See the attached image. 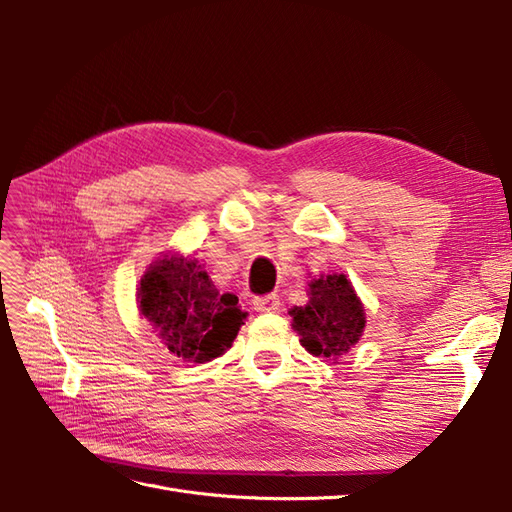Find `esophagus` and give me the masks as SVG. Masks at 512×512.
<instances>
[{
  "instance_id": "obj_1",
  "label": "esophagus",
  "mask_w": 512,
  "mask_h": 512,
  "mask_svg": "<svg viewBox=\"0 0 512 512\" xmlns=\"http://www.w3.org/2000/svg\"><path fill=\"white\" fill-rule=\"evenodd\" d=\"M256 312H277L280 309V297H275V294H267V297H256L252 301Z\"/></svg>"
}]
</instances>
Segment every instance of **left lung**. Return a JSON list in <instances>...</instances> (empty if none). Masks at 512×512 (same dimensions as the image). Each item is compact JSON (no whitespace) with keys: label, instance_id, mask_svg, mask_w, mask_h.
<instances>
[{"label":"left lung","instance_id":"obj_1","mask_svg":"<svg viewBox=\"0 0 512 512\" xmlns=\"http://www.w3.org/2000/svg\"><path fill=\"white\" fill-rule=\"evenodd\" d=\"M307 286V305L290 309L292 329L301 335V346L309 354L337 359L363 335V303L342 273L320 275Z\"/></svg>","mask_w":512,"mask_h":512}]
</instances>
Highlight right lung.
Masks as SVG:
<instances>
[{"mask_svg": "<svg viewBox=\"0 0 512 512\" xmlns=\"http://www.w3.org/2000/svg\"><path fill=\"white\" fill-rule=\"evenodd\" d=\"M136 290L141 314L162 344L185 361L207 363L222 356L247 316L235 294L213 286L198 260L179 254L153 262Z\"/></svg>", "mask_w": 512, "mask_h": 512, "instance_id": "right-lung-1", "label": "right lung"}]
</instances>
